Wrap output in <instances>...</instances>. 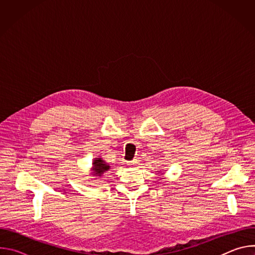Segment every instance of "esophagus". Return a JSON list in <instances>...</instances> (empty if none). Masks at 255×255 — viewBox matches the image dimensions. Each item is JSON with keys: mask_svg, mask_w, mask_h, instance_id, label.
Segmentation results:
<instances>
[{"mask_svg": "<svg viewBox=\"0 0 255 255\" xmlns=\"http://www.w3.org/2000/svg\"><path fill=\"white\" fill-rule=\"evenodd\" d=\"M137 164H138L137 160H133V161H129L128 162V165H137Z\"/></svg>", "mask_w": 255, "mask_h": 255, "instance_id": "obj_1", "label": "esophagus"}]
</instances>
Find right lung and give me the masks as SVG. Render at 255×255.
Wrapping results in <instances>:
<instances>
[{
    "label": "right lung",
    "instance_id": "obj_1",
    "mask_svg": "<svg viewBox=\"0 0 255 255\" xmlns=\"http://www.w3.org/2000/svg\"><path fill=\"white\" fill-rule=\"evenodd\" d=\"M110 169V165L107 164L105 160L101 157H97L93 161V175L94 176H101L104 172Z\"/></svg>",
    "mask_w": 255,
    "mask_h": 255
}]
</instances>
